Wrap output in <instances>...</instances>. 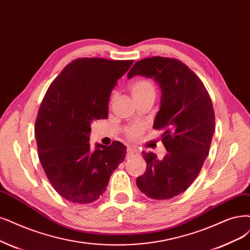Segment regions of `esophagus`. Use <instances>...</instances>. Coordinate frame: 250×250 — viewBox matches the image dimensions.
<instances>
[{
  "mask_svg": "<svg viewBox=\"0 0 250 250\" xmlns=\"http://www.w3.org/2000/svg\"><path fill=\"white\" fill-rule=\"evenodd\" d=\"M136 154H138V152H137V150L136 149H134V148H131V147H128L127 148V150H126V155H127V158L128 156H134V155H136Z\"/></svg>",
  "mask_w": 250,
  "mask_h": 250,
  "instance_id": "obj_1",
  "label": "esophagus"
}]
</instances>
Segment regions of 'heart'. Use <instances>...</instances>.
Wrapping results in <instances>:
<instances>
[{"label": "heart", "mask_w": 250, "mask_h": 250, "mask_svg": "<svg viewBox=\"0 0 250 250\" xmlns=\"http://www.w3.org/2000/svg\"><path fill=\"white\" fill-rule=\"evenodd\" d=\"M130 90L132 97L135 99V101L140 102L146 99H154L156 95V87L153 81H151L148 78H138L134 80L130 84ZM116 97V91H112L110 95V104L112 103ZM141 128L139 126H132L128 127L126 130V136L131 139L138 137L140 134Z\"/></svg>", "instance_id": "b5f03b06"}]
</instances>
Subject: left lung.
<instances>
[{"mask_svg": "<svg viewBox=\"0 0 250 250\" xmlns=\"http://www.w3.org/2000/svg\"><path fill=\"white\" fill-rule=\"evenodd\" d=\"M135 75L153 78L161 87L153 128L164 131L162 142L168 151L163 160L143 151L147 168L136 183L148 198L168 200L189 188L208 156L215 130L213 105L201 79L176 59L141 60L127 78Z\"/></svg>", "mask_w": 250, "mask_h": 250, "instance_id": "left-lung-1", "label": "left lung"}]
</instances>
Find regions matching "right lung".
<instances>
[{"instance_id":"1","label":"right lung","mask_w":250,"mask_h":250,"mask_svg":"<svg viewBox=\"0 0 250 250\" xmlns=\"http://www.w3.org/2000/svg\"><path fill=\"white\" fill-rule=\"evenodd\" d=\"M133 60L82 58L68 63L49 85L35 124L39 160L52 188L77 204L98 200L111 174L125 159L118 141L90 150V125L108 117V102L117 80Z\"/></svg>"}]
</instances>
